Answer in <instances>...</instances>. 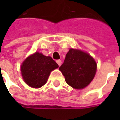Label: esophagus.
Returning <instances> with one entry per match:
<instances>
[{"label": "esophagus", "instance_id": "esophagus-1", "mask_svg": "<svg viewBox=\"0 0 120 120\" xmlns=\"http://www.w3.org/2000/svg\"><path fill=\"white\" fill-rule=\"evenodd\" d=\"M56 62H57V63L59 66H60V65H61V63H62V62H61V60H60V59H59V60H57V61H56Z\"/></svg>", "mask_w": 120, "mask_h": 120}]
</instances>
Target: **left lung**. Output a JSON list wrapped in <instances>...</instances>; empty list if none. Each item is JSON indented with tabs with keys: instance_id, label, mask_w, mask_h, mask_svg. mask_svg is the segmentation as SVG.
I'll return each mask as SVG.
<instances>
[{
	"instance_id": "left-lung-1",
	"label": "left lung",
	"mask_w": 120,
	"mask_h": 120,
	"mask_svg": "<svg viewBox=\"0 0 120 120\" xmlns=\"http://www.w3.org/2000/svg\"><path fill=\"white\" fill-rule=\"evenodd\" d=\"M97 69L95 60L89 54L70 49L59 70L65 81L72 87L80 90L93 80Z\"/></svg>"
}]
</instances>
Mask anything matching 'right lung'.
Wrapping results in <instances>:
<instances>
[{"mask_svg": "<svg viewBox=\"0 0 120 120\" xmlns=\"http://www.w3.org/2000/svg\"><path fill=\"white\" fill-rule=\"evenodd\" d=\"M58 67L57 63L51 57L37 52L22 63V76L27 85L39 88L46 83L51 71Z\"/></svg>", "mask_w": 120, "mask_h": 120, "instance_id": "obj_1", "label": "right lung"}]
</instances>
